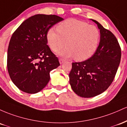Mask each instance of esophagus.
Listing matches in <instances>:
<instances>
[{"mask_svg":"<svg viewBox=\"0 0 127 127\" xmlns=\"http://www.w3.org/2000/svg\"><path fill=\"white\" fill-rule=\"evenodd\" d=\"M64 62H65V59H64L63 58H60V59H59V62H60V64H63Z\"/></svg>","mask_w":127,"mask_h":127,"instance_id":"34e87169","label":"esophagus"}]
</instances>
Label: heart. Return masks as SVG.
<instances>
[{
  "instance_id": "b5f03b06",
  "label": "heart",
  "mask_w": 127,
  "mask_h": 127,
  "mask_svg": "<svg viewBox=\"0 0 127 127\" xmlns=\"http://www.w3.org/2000/svg\"><path fill=\"white\" fill-rule=\"evenodd\" d=\"M101 34L96 26L85 21L69 18L61 23L58 29L51 28L47 35L48 44L54 52L65 58L74 57L77 61L90 58L97 49ZM67 43H66V41Z\"/></svg>"
}]
</instances>
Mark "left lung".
<instances>
[{
	"label": "left lung",
	"instance_id": "left-lung-1",
	"mask_svg": "<svg viewBox=\"0 0 127 127\" xmlns=\"http://www.w3.org/2000/svg\"><path fill=\"white\" fill-rule=\"evenodd\" d=\"M100 31V41L96 52L89 59L73 62L69 74L72 91L81 97L101 94L113 82L120 64L121 50L115 35L95 20Z\"/></svg>",
	"mask_w": 127,
	"mask_h": 127
}]
</instances>
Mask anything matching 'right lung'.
<instances>
[{
    "label": "right lung",
    "mask_w": 127,
    "mask_h": 127,
    "mask_svg": "<svg viewBox=\"0 0 127 127\" xmlns=\"http://www.w3.org/2000/svg\"><path fill=\"white\" fill-rule=\"evenodd\" d=\"M64 18L37 14L24 21L14 32L8 48L7 68L20 90L36 94L49 82L50 72L60 65L47 45L48 30Z\"/></svg>",
    "instance_id": "1"
}]
</instances>
